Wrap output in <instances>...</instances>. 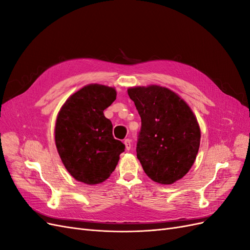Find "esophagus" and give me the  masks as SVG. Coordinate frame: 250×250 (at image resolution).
Returning <instances> with one entry per match:
<instances>
[{
	"mask_svg": "<svg viewBox=\"0 0 250 250\" xmlns=\"http://www.w3.org/2000/svg\"><path fill=\"white\" fill-rule=\"evenodd\" d=\"M124 144H125L126 149H127V150H130V148H131V141H130L129 139H126V140L124 141Z\"/></svg>",
	"mask_w": 250,
	"mask_h": 250,
	"instance_id": "34e87169",
	"label": "esophagus"
}]
</instances>
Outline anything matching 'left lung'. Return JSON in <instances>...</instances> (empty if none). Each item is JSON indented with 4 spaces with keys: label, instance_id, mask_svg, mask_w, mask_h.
<instances>
[{
    "label": "left lung",
    "instance_id": "left-lung-1",
    "mask_svg": "<svg viewBox=\"0 0 250 250\" xmlns=\"http://www.w3.org/2000/svg\"><path fill=\"white\" fill-rule=\"evenodd\" d=\"M142 120L137 156L155 183L171 185L190 171L200 145V127L190 106L167 87L128 88Z\"/></svg>",
    "mask_w": 250,
    "mask_h": 250
}]
</instances>
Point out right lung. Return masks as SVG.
<instances>
[{"mask_svg": "<svg viewBox=\"0 0 250 250\" xmlns=\"http://www.w3.org/2000/svg\"><path fill=\"white\" fill-rule=\"evenodd\" d=\"M113 87L88 84L69 97L55 124V144L65 169L78 181L97 185L116 169L125 145L112 135L104 109L116 100Z\"/></svg>", "mask_w": 250, "mask_h": 250, "instance_id": "add662e5", "label": "right lung"}]
</instances>
